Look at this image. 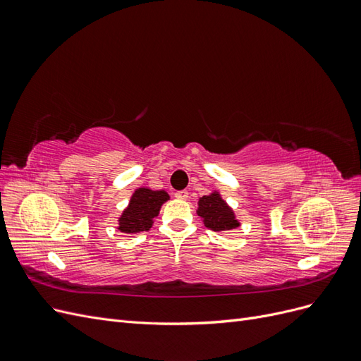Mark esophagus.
I'll return each instance as SVG.
<instances>
[{"label": "esophagus", "instance_id": "1", "mask_svg": "<svg viewBox=\"0 0 361 361\" xmlns=\"http://www.w3.org/2000/svg\"><path fill=\"white\" fill-rule=\"evenodd\" d=\"M174 197L176 199H179V200H187L188 197H190V194H188V191H178V192H174Z\"/></svg>", "mask_w": 361, "mask_h": 361}]
</instances>
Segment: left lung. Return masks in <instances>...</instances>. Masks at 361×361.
<instances>
[{
	"label": "left lung",
	"mask_w": 361,
	"mask_h": 361,
	"mask_svg": "<svg viewBox=\"0 0 361 361\" xmlns=\"http://www.w3.org/2000/svg\"><path fill=\"white\" fill-rule=\"evenodd\" d=\"M197 215L202 218L204 226L214 232H228L239 227V221L231 206L226 203L218 191L203 195L197 202Z\"/></svg>",
	"instance_id": "obj_1"
}]
</instances>
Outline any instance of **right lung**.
Wrapping results in <instances>:
<instances>
[{
  "label": "right lung",
  "instance_id": "add662e5",
  "mask_svg": "<svg viewBox=\"0 0 361 361\" xmlns=\"http://www.w3.org/2000/svg\"><path fill=\"white\" fill-rule=\"evenodd\" d=\"M170 200L167 191L137 188L130 195L129 204L118 218L117 228L123 233L147 232L158 216L161 206Z\"/></svg>",
  "mask_w": 361,
  "mask_h": 361
}]
</instances>
